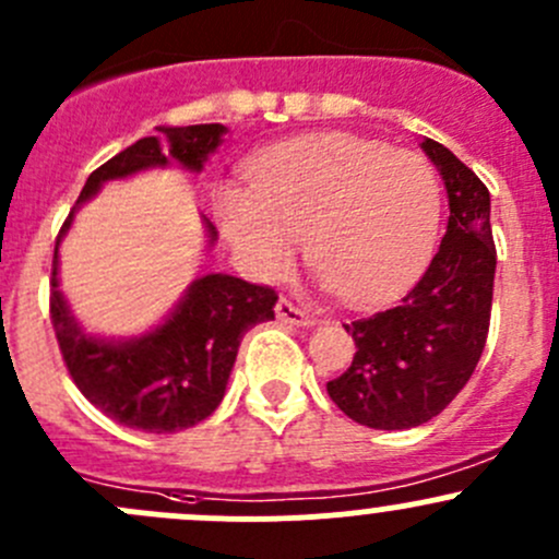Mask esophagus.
Listing matches in <instances>:
<instances>
[{
    "label": "esophagus",
    "mask_w": 559,
    "mask_h": 559,
    "mask_svg": "<svg viewBox=\"0 0 559 559\" xmlns=\"http://www.w3.org/2000/svg\"><path fill=\"white\" fill-rule=\"evenodd\" d=\"M275 313H278V319L286 321V324H295V326H311L313 324V316L302 311V308L295 306L292 300H286V297H281L278 306H275Z\"/></svg>",
    "instance_id": "obj_1"
}]
</instances>
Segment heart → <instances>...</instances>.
Wrapping results in <instances>:
<instances>
[{"label": "heart", "instance_id": "1", "mask_svg": "<svg viewBox=\"0 0 559 559\" xmlns=\"http://www.w3.org/2000/svg\"><path fill=\"white\" fill-rule=\"evenodd\" d=\"M218 227L259 275L289 264L297 238L346 302L397 295L430 262L441 183L430 162L352 134H319L248 165V191L222 186Z\"/></svg>", "mask_w": 559, "mask_h": 559}]
</instances>
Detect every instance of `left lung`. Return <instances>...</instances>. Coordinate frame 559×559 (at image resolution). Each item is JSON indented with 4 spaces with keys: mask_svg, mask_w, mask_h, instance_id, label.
I'll use <instances>...</instances> for the list:
<instances>
[{
    "mask_svg": "<svg viewBox=\"0 0 559 559\" xmlns=\"http://www.w3.org/2000/svg\"><path fill=\"white\" fill-rule=\"evenodd\" d=\"M421 148L447 183V235L397 306L343 324L357 354L326 381L332 403L373 430H408L441 414L471 381L492 316L498 251L487 186L447 145L427 138Z\"/></svg>",
    "mask_w": 559,
    "mask_h": 559,
    "instance_id": "1",
    "label": "left lung"
}]
</instances>
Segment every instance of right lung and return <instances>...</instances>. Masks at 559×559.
<instances>
[{"label": "right lung", "instance_id": "right-lung-1", "mask_svg": "<svg viewBox=\"0 0 559 559\" xmlns=\"http://www.w3.org/2000/svg\"><path fill=\"white\" fill-rule=\"evenodd\" d=\"M159 132L162 140H138L88 175L75 207L105 180L167 165L170 159L189 170H202V162L216 151L227 129L222 123H194L159 127ZM75 207L61 224L59 240L70 227ZM207 233L216 240V227L211 222ZM59 240L50 267V324L67 373L83 397L118 425L143 432H178L207 419L222 403L246 332L275 319L273 306L278 295L273 286L248 284L222 273L202 275L191 284L189 295L170 319L145 337L129 343L94 341L67 311L59 292Z\"/></svg>", "mask_w": 559, "mask_h": 559}]
</instances>
